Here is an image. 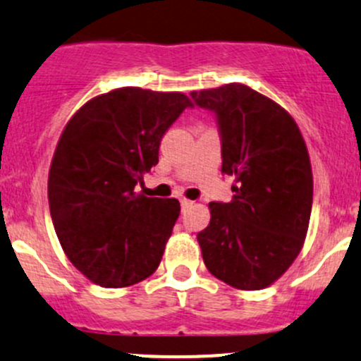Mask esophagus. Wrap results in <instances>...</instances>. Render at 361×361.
<instances>
[{"label": "esophagus", "mask_w": 361, "mask_h": 361, "mask_svg": "<svg viewBox=\"0 0 361 361\" xmlns=\"http://www.w3.org/2000/svg\"><path fill=\"white\" fill-rule=\"evenodd\" d=\"M192 205H195V202H191V200H180V207L182 210H188V208H191Z\"/></svg>", "instance_id": "obj_1"}]
</instances>
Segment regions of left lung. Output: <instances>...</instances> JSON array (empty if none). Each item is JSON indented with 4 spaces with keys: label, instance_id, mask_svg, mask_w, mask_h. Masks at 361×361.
I'll return each instance as SVG.
<instances>
[{
    "label": "left lung",
    "instance_id": "obj_1",
    "mask_svg": "<svg viewBox=\"0 0 361 361\" xmlns=\"http://www.w3.org/2000/svg\"><path fill=\"white\" fill-rule=\"evenodd\" d=\"M217 114L222 173L235 177L233 200L212 202L198 233L203 262L240 290L273 285L295 261L313 207V172L299 126L280 104L241 83L191 92Z\"/></svg>",
    "mask_w": 361,
    "mask_h": 361
}]
</instances>
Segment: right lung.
<instances>
[{
  "instance_id": "obj_1",
  "label": "right lung",
  "mask_w": 361,
  "mask_h": 361,
  "mask_svg": "<svg viewBox=\"0 0 361 361\" xmlns=\"http://www.w3.org/2000/svg\"><path fill=\"white\" fill-rule=\"evenodd\" d=\"M189 106L180 92L123 87L88 100L62 130L48 173L51 221L69 261L95 285L130 287L158 269L180 203L135 185Z\"/></svg>"
}]
</instances>
